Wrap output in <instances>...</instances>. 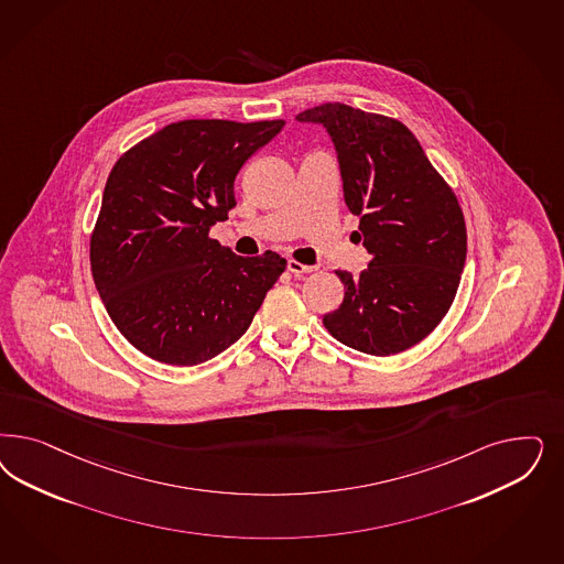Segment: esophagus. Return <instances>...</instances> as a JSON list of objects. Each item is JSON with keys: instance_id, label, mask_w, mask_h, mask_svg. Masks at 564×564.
<instances>
[{"instance_id": "34e87169", "label": "esophagus", "mask_w": 564, "mask_h": 564, "mask_svg": "<svg viewBox=\"0 0 564 564\" xmlns=\"http://www.w3.org/2000/svg\"><path fill=\"white\" fill-rule=\"evenodd\" d=\"M289 272L294 273V275H305V273L315 272V268L313 265H305V263H301V261H296V259H289Z\"/></svg>"}]
</instances>
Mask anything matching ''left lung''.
<instances>
[{
    "mask_svg": "<svg viewBox=\"0 0 564 564\" xmlns=\"http://www.w3.org/2000/svg\"><path fill=\"white\" fill-rule=\"evenodd\" d=\"M324 124L338 151L346 207L359 216L367 270H338L340 307L327 332L367 355H397L427 338L455 301L467 228L455 191L397 118L324 104L296 116Z\"/></svg>",
    "mask_w": 564,
    "mask_h": 564,
    "instance_id": "obj_1",
    "label": "left lung"
}]
</instances>
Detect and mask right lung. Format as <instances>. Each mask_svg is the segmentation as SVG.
I'll list each match as a JSON object with an SVG mask.
<instances>
[{
    "mask_svg": "<svg viewBox=\"0 0 564 564\" xmlns=\"http://www.w3.org/2000/svg\"><path fill=\"white\" fill-rule=\"evenodd\" d=\"M284 120H181L130 147L109 172L91 272L111 322L160 364L199 365L251 326L286 259L240 257L209 237L237 205L238 170Z\"/></svg>",
    "mask_w": 564,
    "mask_h": 564,
    "instance_id": "1",
    "label": "right lung"
}]
</instances>
